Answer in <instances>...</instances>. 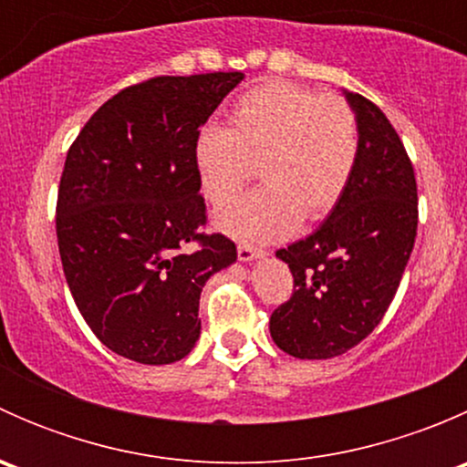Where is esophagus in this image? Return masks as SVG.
Here are the masks:
<instances>
[{
    "label": "esophagus",
    "mask_w": 467,
    "mask_h": 467,
    "mask_svg": "<svg viewBox=\"0 0 467 467\" xmlns=\"http://www.w3.org/2000/svg\"><path fill=\"white\" fill-rule=\"evenodd\" d=\"M237 255H239V262L251 264V262H255V260H260V257H264V251H257V248H253V246H239Z\"/></svg>",
    "instance_id": "1"
}]
</instances>
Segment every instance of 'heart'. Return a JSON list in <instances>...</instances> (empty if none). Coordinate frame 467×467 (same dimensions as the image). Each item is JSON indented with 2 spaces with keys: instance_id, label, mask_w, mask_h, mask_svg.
Here are the masks:
<instances>
[{
  "instance_id": "b5f03b06",
  "label": "heart",
  "mask_w": 467,
  "mask_h": 467,
  "mask_svg": "<svg viewBox=\"0 0 467 467\" xmlns=\"http://www.w3.org/2000/svg\"><path fill=\"white\" fill-rule=\"evenodd\" d=\"M359 153L355 112L334 94L268 83L233 108V129L205 124L194 140L201 192L219 205L260 173V190L216 210L214 225L248 244L282 242L303 216L318 221L341 201Z\"/></svg>"
}]
</instances>
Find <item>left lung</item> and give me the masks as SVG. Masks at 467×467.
<instances>
[{"label": "left lung", "instance_id": "1", "mask_svg": "<svg viewBox=\"0 0 467 467\" xmlns=\"http://www.w3.org/2000/svg\"><path fill=\"white\" fill-rule=\"evenodd\" d=\"M343 94L359 130L350 182L309 237L275 253L289 264L294 294L268 329L298 359H332L364 341L389 309L416 242L418 190L404 144L373 101Z\"/></svg>", "mask_w": 467, "mask_h": 467}]
</instances>
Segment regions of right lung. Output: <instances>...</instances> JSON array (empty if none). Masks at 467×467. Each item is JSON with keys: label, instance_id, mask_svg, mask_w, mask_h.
Here are the masks:
<instances>
[{"label": "right lung", "instance_id": "1", "mask_svg": "<svg viewBox=\"0 0 467 467\" xmlns=\"http://www.w3.org/2000/svg\"><path fill=\"white\" fill-rule=\"evenodd\" d=\"M242 78L158 77L121 89L65 160L56 205L65 277L89 329L126 359L162 366L190 355L205 282L237 262L230 239L201 233L194 140Z\"/></svg>", "mask_w": 467, "mask_h": 467}]
</instances>
